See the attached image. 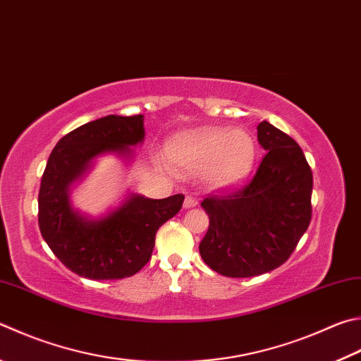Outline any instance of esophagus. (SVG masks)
I'll return each instance as SVG.
<instances>
[{
	"mask_svg": "<svg viewBox=\"0 0 361 361\" xmlns=\"http://www.w3.org/2000/svg\"><path fill=\"white\" fill-rule=\"evenodd\" d=\"M197 200H195L194 197H188L185 199V202H183V208H186V209H189V208H194V207H197Z\"/></svg>",
	"mask_w": 361,
	"mask_h": 361,
	"instance_id": "34e87169",
	"label": "esophagus"
}]
</instances>
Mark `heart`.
<instances>
[{"label": "heart", "instance_id": "heart-1", "mask_svg": "<svg viewBox=\"0 0 361 361\" xmlns=\"http://www.w3.org/2000/svg\"><path fill=\"white\" fill-rule=\"evenodd\" d=\"M166 152L176 169L202 172L209 188L228 189L251 173L257 148L245 129L200 128L175 137Z\"/></svg>", "mask_w": 361, "mask_h": 361}]
</instances>
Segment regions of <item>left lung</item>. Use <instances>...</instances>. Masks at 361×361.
<instances>
[{
  "mask_svg": "<svg viewBox=\"0 0 361 361\" xmlns=\"http://www.w3.org/2000/svg\"><path fill=\"white\" fill-rule=\"evenodd\" d=\"M267 154L238 191L202 202L209 226L199 251L222 276L251 278L290 257L311 222L312 172L298 143L268 121L257 126Z\"/></svg>",
  "mask_w": 361,
  "mask_h": 361,
  "instance_id": "8db88e82",
  "label": "left lung"
}]
</instances>
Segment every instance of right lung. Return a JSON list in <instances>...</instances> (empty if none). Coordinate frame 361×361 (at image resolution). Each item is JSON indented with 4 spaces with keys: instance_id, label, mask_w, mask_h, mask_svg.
Instances as JSON below:
<instances>
[{
    "instance_id": "right-lung-1",
    "label": "right lung",
    "mask_w": 361,
    "mask_h": 361,
    "mask_svg": "<svg viewBox=\"0 0 361 361\" xmlns=\"http://www.w3.org/2000/svg\"><path fill=\"white\" fill-rule=\"evenodd\" d=\"M143 139V115H109L71 130L49 156L39 189V228L63 265L78 276L104 281L140 271L152 259L158 228L180 212L183 194L158 200L129 192L99 218L72 207L71 188L99 156L116 154L130 162L133 148Z\"/></svg>"
}]
</instances>
